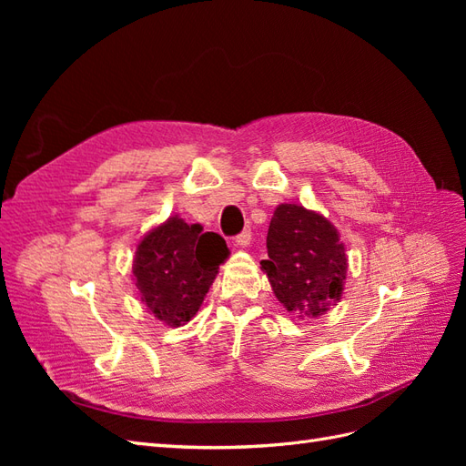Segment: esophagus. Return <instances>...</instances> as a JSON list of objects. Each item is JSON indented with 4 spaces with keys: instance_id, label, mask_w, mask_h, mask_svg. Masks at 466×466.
<instances>
[{
    "instance_id": "esophagus-1",
    "label": "esophagus",
    "mask_w": 466,
    "mask_h": 466,
    "mask_svg": "<svg viewBox=\"0 0 466 466\" xmlns=\"http://www.w3.org/2000/svg\"><path fill=\"white\" fill-rule=\"evenodd\" d=\"M250 238H252V233H250L248 229H245L243 233H238V235L235 237V243H237L238 247H248V245H250Z\"/></svg>"
}]
</instances>
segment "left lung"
<instances>
[{
  "label": "left lung",
  "instance_id": "1",
  "mask_svg": "<svg viewBox=\"0 0 466 466\" xmlns=\"http://www.w3.org/2000/svg\"><path fill=\"white\" fill-rule=\"evenodd\" d=\"M262 270L289 313L319 317L340 299L348 258L334 225L298 204L276 208L266 237Z\"/></svg>",
  "mask_w": 466,
  "mask_h": 466
}]
</instances>
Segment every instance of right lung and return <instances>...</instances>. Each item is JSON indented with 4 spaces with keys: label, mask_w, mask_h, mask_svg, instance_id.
<instances>
[{
    "label": "right lung",
    "mask_w": 466,
    "mask_h": 466,
    "mask_svg": "<svg viewBox=\"0 0 466 466\" xmlns=\"http://www.w3.org/2000/svg\"><path fill=\"white\" fill-rule=\"evenodd\" d=\"M228 255L221 235L168 218L137 245L136 288L149 313L168 327H182L198 313Z\"/></svg>",
    "instance_id": "1"
}]
</instances>
